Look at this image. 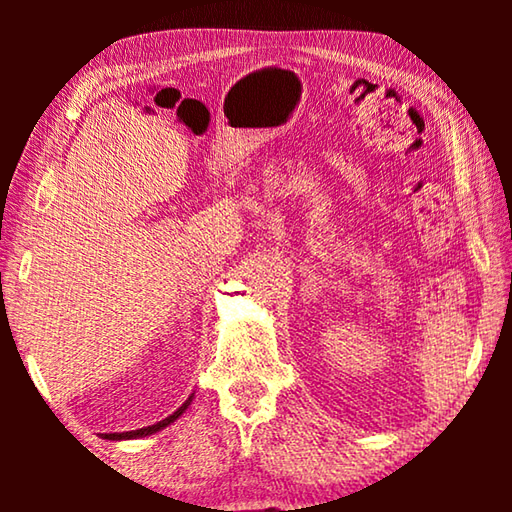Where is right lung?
<instances>
[{"instance_id": "obj_1", "label": "right lung", "mask_w": 512, "mask_h": 512, "mask_svg": "<svg viewBox=\"0 0 512 512\" xmlns=\"http://www.w3.org/2000/svg\"><path fill=\"white\" fill-rule=\"evenodd\" d=\"M192 400H194V393L187 397L185 400V404L180 406L178 411H173L169 418H164V420H160V422H155V424H151V427H144V429H135V431H124V433H101V438H106V440H133V438H146V436H153V433H158V431H162V429H167L171 422H176L180 415H183L187 409H189V404H192Z\"/></svg>"}]
</instances>
